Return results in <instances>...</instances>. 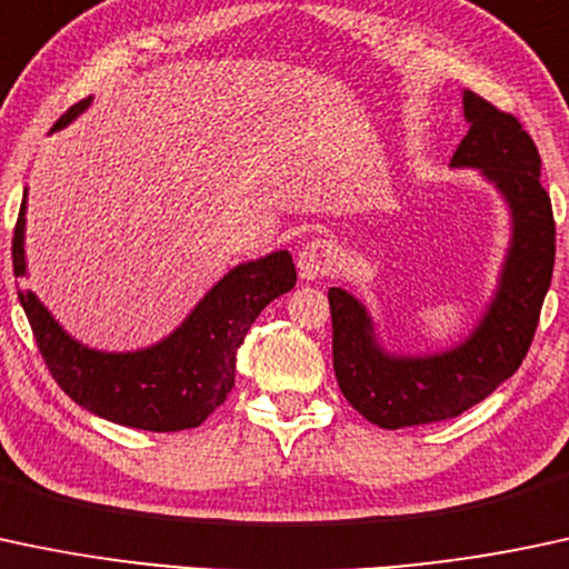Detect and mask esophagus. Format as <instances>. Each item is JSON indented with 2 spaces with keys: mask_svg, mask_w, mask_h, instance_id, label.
I'll list each match as a JSON object with an SVG mask.
<instances>
[{
  "mask_svg": "<svg viewBox=\"0 0 569 569\" xmlns=\"http://www.w3.org/2000/svg\"><path fill=\"white\" fill-rule=\"evenodd\" d=\"M336 247L328 239H311L306 241L298 252V273L306 282H315V279L328 277L336 271Z\"/></svg>",
  "mask_w": 569,
  "mask_h": 569,
  "instance_id": "obj_1",
  "label": "esophagus"
}]
</instances>
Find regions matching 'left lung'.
Here are the masks:
<instances>
[{"mask_svg": "<svg viewBox=\"0 0 569 569\" xmlns=\"http://www.w3.org/2000/svg\"><path fill=\"white\" fill-rule=\"evenodd\" d=\"M462 110L470 129L451 166L481 171L510 212L506 263L473 333L446 352L389 355L366 306L341 287L328 290L338 387L355 411L385 430L459 417L489 398L527 357L551 287L557 226L538 147L513 114L473 91H465Z\"/></svg>", "mask_w": 569, "mask_h": 569, "instance_id": "8db88e82", "label": "left lung"}]
</instances>
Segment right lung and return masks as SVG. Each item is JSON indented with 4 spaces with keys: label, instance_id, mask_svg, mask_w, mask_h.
I'll use <instances>...</instances> for the list:
<instances>
[{
    "label": "right lung",
    "instance_id": "1",
    "mask_svg": "<svg viewBox=\"0 0 569 569\" xmlns=\"http://www.w3.org/2000/svg\"><path fill=\"white\" fill-rule=\"evenodd\" d=\"M91 96L69 107L50 131L88 110ZM27 196L12 233V271L27 277ZM296 266L287 250L231 268L184 322L163 341L137 352H99L74 341L34 292L18 290L31 333L53 379L74 403L114 425L150 432L199 427L226 403L236 379V352L247 330L273 298L296 287Z\"/></svg>",
    "mask_w": 569,
    "mask_h": 569
}]
</instances>
